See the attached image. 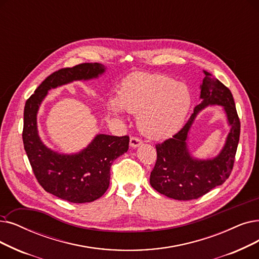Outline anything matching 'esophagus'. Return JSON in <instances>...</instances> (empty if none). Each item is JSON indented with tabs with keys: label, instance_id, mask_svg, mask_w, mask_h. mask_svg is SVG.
<instances>
[{
	"label": "esophagus",
	"instance_id": "esophagus-1",
	"mask_svg": "<svg viewBox=\"0 0 259 259\" xmlns=\"http://www.w3.org/2000/svg\"><path fill=\"white\" fill-rule=\"evenodd\" d=\"M142 144H143L142 140L138 137H132L130 139V146L132 148H137V147H139V146H141Z\"/></svg>",
	"mask_w": 259,
	"mask_h": 259
}]
</instances>
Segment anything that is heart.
Segmentation results:
<instances>
[{
  "label": "heart",
  "instance_id": "1",
  "mask_svg": "<svg viewBox=\"0 0 259 259\" xmlns=\"http://www.w3.org/2000/svg\"><path fill=\"white\" fill-rule=\"evenodd\" d=\"M190 104L184 83L161 74H140L121 84L118 99L111 97L108 109L114 115H121L122 109L138 115L139 129L146 137L164 140L181 129Z\"/></svg>",
  "mask_w": 259,
  "mask_h": 259
}]
</instances>
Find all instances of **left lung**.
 Masks as SVG:
<instances>
[{"instance_id": "obj_1", "label": "left lung", "mask_w": 259, "mask_h": 259, "mask_svg": "<svg viewBox=\"0 0 259 259\" xmlns=\"http://www.w3.org/2000/svg\"><path fill=\"white\" fill-rule=\"evenodd\" d=\"M202 99L183 128L171 139L156 144V162L150 174V185L160 194L176 200H193L226 182L230 177L240 136V120L230 89L203 71ZM222 105L231 130L221 153L212 159L199 160L190 154L187 138L194 117L207 105Z\"/></svg>"}]
</instances>
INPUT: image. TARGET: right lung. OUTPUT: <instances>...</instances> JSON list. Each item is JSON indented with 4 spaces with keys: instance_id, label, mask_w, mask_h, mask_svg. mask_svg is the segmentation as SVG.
<instances>
[{
    "instance_id": "right-lung-1",
    "label": "right lung",
    "mask_w": 259,
    "mask_h": 259,
    "mask_svg": "<svg viewBox=\"0 0 259 259\" xmlns=\"http://www.w3.org/2000/svg\"><path fill=\"white\" fill-rule=\"evenodd\" d=\"M100 63H80L48 76L24 108V149L39 184L46 192L72 203H85L102 197L110 184V168L129 148V137L97 134L88 147L75 154H61L48 148L38 134L37 113L51 89L74 80H89L102 75Z\"/></svg>"
}]
</instances>
